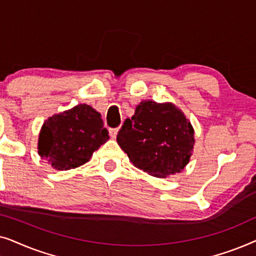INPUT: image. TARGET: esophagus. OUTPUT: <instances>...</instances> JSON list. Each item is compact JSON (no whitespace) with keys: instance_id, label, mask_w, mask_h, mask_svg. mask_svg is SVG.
<instances>
[{"instance_id":"esophagus-1","label":"esophagus","mask_w":256,"mask_h":256,"mask_svg":"<svg viewBox=\"0 0 256 256\" xmlns=\"http://www.w3.org/2000/svg\"><path fill=\"white\" fill-rule=\"evenodd\" d=\"M118 132V128H110V138H116Z\"/></svg>"}]
</instances>
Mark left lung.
Masks as SVG:
<instances>
[{
  "instance_id": "left-lung-1",
  "label": "left lung",
  "mask_w": 256,
  "mask_h": 256,
  "mask_svg": "<svg viewBox=\"0 0 256 256\" xmlns=\"http://www.w3.org/2000/svg\"><path fill=\"white\" fill-rule=\"evenodd\" d=\"M116 141L136 168L166 178L188 166L196 140L191 122L176 104L144 100L124 121Z\"/></svg>"
}]
</instances>
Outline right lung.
I'll use <instances>...</instances> for the list:
<instances>
[{
    "label": "right lung",
    "instance_id": "right-lung-1",
    "mask_svg": "<svg viewBox=\"0 0 256 256\" xmlns=\"http://www.w3.org/2000/svg\"><path fill=\"white\" fill-rule=\"evenodd\" d=\"M108 138L99 112L80 104L44 121L38 138V155L56 170L74 169L88 162Z\"/></svg>",
    "mask_w": 256,
    "mask_h": 256
}]
</instances>
